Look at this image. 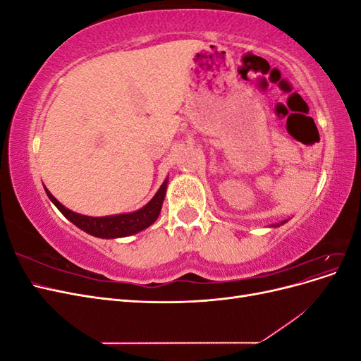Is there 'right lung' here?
I'll return each instance as SVG.
<instances>
[{
    "label": "right lung",
    "mask_w": 361,
    "mask_h": 361,
    "mask_svg": "<svg viewBox=\"0 0 361 361\" xmlns=\"http://www.w3.org/2000/svg\"><path fill=\"white\" fill-rule=\"evenodd\" d=\"M166 190H167V180L161 185V188L155 194V197L137 212L111 215V216H87V215H80L69 211L68 207H64L45 188L51 202L59 207V211L66 216L69 221H72L76 227H80L81 231L87 233L97 238H106V239L134 235L137 232L145 231V228L149 227L152 223H155V220L161 212L164 197H166Z\"/></svg>",
    "instance_id": "obj_1"
}]
</instances>
